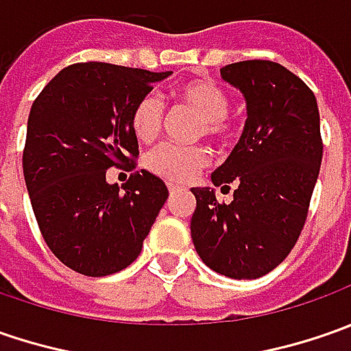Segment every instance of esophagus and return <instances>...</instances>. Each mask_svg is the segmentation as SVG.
Returning a JSON list of instances; mask_svg holds the SVG:
<instances>
[{"instance_id":"esophagus-1","label":"esophagus","mask_w":351,"mask_h":351,"mask_svg":"<svg viewBox=\"0 0 351 351\" xmlns=\"http://www.w3.org/2000/svg\"><path fill=\"white\" fill-rule=\"evenodd\" d=\"M168 189H169V193H171V195L180 191V187H178V185H173V183H168Z\"/></svg>"}]
</instances>
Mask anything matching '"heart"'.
<instances>
[{"mask_svg":"<svg viewBox=\"0 0 351 351\" xmlns=\"http://www.w3.org/2000/svg\"><path fill=\"white\" fill-rule=\"evenodd\" d=\"M178 99L193 109L203 119L201 132L213 138H230L234 125L228 121L230 95L228 91L210 80L183 84L176 91ZM164 125V103L158 95H144L130 111V130L141 142H152ZM209 164V152L201 146L162 144L144 158V166L154 176L173 183L189 182L197 171Z\"/></svg>","mask_w":351,"mask_h":351,"instance_id":"obj_1","label":"heart"}]
</instances>
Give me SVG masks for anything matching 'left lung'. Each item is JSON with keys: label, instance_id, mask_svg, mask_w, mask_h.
Segmentation results:
<instances>
[{"label": "left lung", "instance_id": "obj_1", "mask_svg": "<svg viewBox=\"0 0 351 351\" xmlns=\"http://www.w3.org/2000/svg\"><path fill=\"white\" fill-rule=\"evenodd\" d=\"M242 91L246 125L234 150L210 180L193 187L197 207L191 238L197 254L217 274L256 279L283 262L303 230L322 162L320 115L315 93L301 77L269 60H244L221 70Z\"/></svg>", "mask_w": 351, "mask_h": 351}]
</instances>
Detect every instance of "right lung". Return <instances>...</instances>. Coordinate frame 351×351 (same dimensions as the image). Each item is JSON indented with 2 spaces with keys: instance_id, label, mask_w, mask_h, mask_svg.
Instances as JSON below:
<instances>
[{
  "instance_id": "add662e5",
  "label": "right lung",
  "mask_w": 351,
  "mask_h": 351,
  "mask_svg": "<svg viewBox=\"0 0 351 351\" xmlns=\"http://www.w3.org/2000/svg\"><path fill=\"white\" fill-rule=\"evenodd\" d=\"M169 74L80 62L54 75L31 107L23 173L34 217L50 252L82 276H111L134 262L168 199L166 183L146 169L123 191L107 182V169L138 158L130 111Z\"/></svg>"
}]
</instances>
